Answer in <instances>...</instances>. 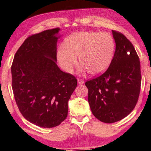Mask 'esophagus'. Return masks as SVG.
<instances>
[{
	"mask_svg": "<svg viewBox=\"0 0 151 151\" xmlns=\"http://www.w3.org/2000/svg\"><path fill=\"white\" fill-rule=\"evenodd\" d=\"M84 83V81L83 80H81V79H78V83L79 84V85H82V84H83Z\"/></svg>",
	"mask_w": 151,
	"mask_h": 151,
	"instance_id": "esophagus-1",
	"label": "esophagus"
}]
</instances>
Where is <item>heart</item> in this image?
Returning a JSON list of instances; mask_svg holds the SVG:
<instances>
[{"label":"heart","mask_w":151,"mask_h":151,"mask_svg":"<svg viewBox=\"0 0 151 151\" xmlns=\"http://www.w3.org/2000/svg\"><path fill=\"white\" fill-rule=\"evenodd\" d=\"M115 50L113 37L106 32L94 31L78 32L68 37L64 45L57 50V59L61 68L72 73L78 63L82 64L81 70L92 75L105 72L112 60Z\"/></svg>","instance_id":"1"}]
</instances>
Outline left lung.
<instances>
[{
	"label": "left lung",
	"instance_id": "8db88e82",
	"mask_svg": "<svg viewBox=\"0 0 151 151\" xmlns=\"http://www.w3.org/2000/svg\"><path fill=\"white\" fill-rule=\"evenodd\" d=\"M114 55L107 70L86 82L88 101L96 118L105 123L121 121L134 109L141 86L140 63L127 37L112 30Z\"/></svg>",
	"mask_w": 151,
	"mask_h": 151
}]
</instances>
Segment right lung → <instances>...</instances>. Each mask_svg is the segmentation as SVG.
<instances>
[{"label":"right lung","mask_w":151,"mask_h":151,"mask_svg":"<svg viewBox=\"0 0 151 151\" xmlns=\"http://www.w3.org/2000/svg\"><path fill=\"white\" fill-rule=\"evenodd\" d=\"M59 28L28 37L11 65L12 88L24 118L44 128L59 126L67 117L69 99L77 86L75 76L56 64Z\"/></svg>","instance_id":"add662e5"}]
</instances>
